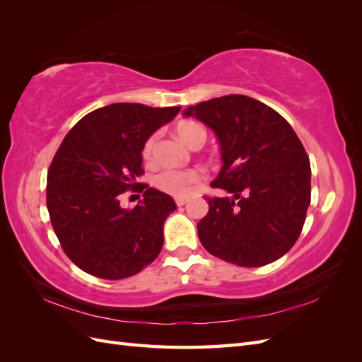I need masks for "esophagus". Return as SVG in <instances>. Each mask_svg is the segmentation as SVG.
Here are the masks:
<instances>
[{
    "instance_id": "obj_1",
    "label": "esophagus",
    "mask_w": 362,
    "mask_h": 362,
    "mask_svg": "<svg viewBox=\"0 0 362 362\" xmlns=\"http://www.w3.org/2000/svg\"><path fill=\"white\" fill-rule=\"evenodd\" d=\"M175 204H177L178 206H182L184 204H187V198H180L178 196V198H175Z\"/></svg>"
}]
</instances>
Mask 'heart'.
<instances>
[{"label":"heart","instance_id":"b5f03b06","mask_svg":"<svg viewBox=\"0 0 362 362\" xmlns=\"http://www.w3.org/2000/svg\"><path fill=\"white\" fill-rule=\"evenodd\" d=\"M177 134L184 141L185 145H192L193 141L198 137L205 139V131L204 128L196 124V122H181L177 127ZM154 146H156V136H151L144 145V151H141V157L145 161H149L154 154ZM204 178V173L198 169H163L154 177L156 187L160 189L164 193H169L172 196H187L192 193L196 184H199Z\"/></svg>","mask_w":362,"mask_h":362}]
</instances>
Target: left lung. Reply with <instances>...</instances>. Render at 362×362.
<instances>
[{
  "label": "left lung",
  "mask_w": 362,
  "mask_h": 362,
  "mask_svg": "<svg viewBox=\"0 0 362 362\" xmlns=\"http://www.w3.org/2000/svg\"><path fill=\"white\" fill-rule=\"evenodd\" d=\"M213 129L223 166L213 187L231 198H206L198 223L211 255L242 267L276 261L293 247L311 202V166L291 125L272 107L226 95L185 108Z\"/></svg>",
  "instance_id": "obj_1"
}]
</instances>
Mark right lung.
Here are the masks:
<instances>
[{
  "mask_svg": "<svg viewBox=\"0 0 362 362\" xmlns=\"http://www.w3.org/2000/svg\"><path fill=\"white\" fill-rule=\"evenodd\" d=\"M181 107L117 103L86 115L63 139L48 170L47 206L64 254L103 279L144 270L163 247V226L177 210L169 194L137 180L141 151ZM133 188L144 199L131 211L118 196Z\"/></svg>",
  "mask_w": 362,
  "mask_h": 362,
  "instance_id": "1",
  "label": "right lung"
}]
</instances>
